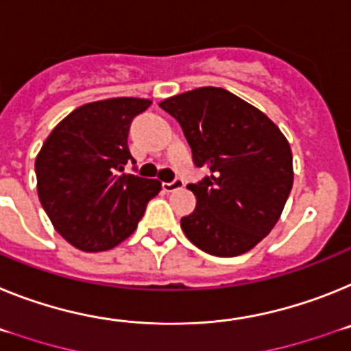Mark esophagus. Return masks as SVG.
Wrapping results in <instances>:
<instances>
[{"label":"esophagus","mask_w":351,"mask_h":351,"mask_svg":"<svg viewBox=\"0 0 351 351\" xmlns=\"http://www.w3.org/2000/svg\"><path fill=\"white\" fill-rule=\"evenodd\" d=\"M184 185V182L180 178H175L173 182H164L162 184V189L166 191V193H171V191H176V189H180Z\"/></svg>","instance_id":"1"}]
</instances>
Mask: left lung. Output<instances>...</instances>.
Returning <instances> with one entry per match:
<instances>
[{"instance_id":"left-lung-1","label":"left lung","mask_w":351,"mask_h":351,"mask_svg":"<svg viewBox=\"0 0 351 351\" xmlns=\"http://www.w3.org/2000/svg\"><path fill=\"white\" fill-rule=\"evenodd\" d=\"M180 123L193 160L210 175L191 184L196 208L182 230L201 251H251L281 217L293 185V157L267 114L222 88H196L158 104Z\"/></svg>"}]
</instances>
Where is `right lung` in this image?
Masks as SVG:
<instances>
[{
	"mask_svg": "<svg viewBox=\"0 0 351 351\" xmlns=\"http://www.w3.org/2000/svg\"><path fill=\"white\" fill-rule=\"evenodd\" d=\"M150 100L84 104L49 134L35 160L36 191L54 230L74 247L108 251L134 233L160 182L123 173L130 123Z\"/></svg>",
	"mask_w": 351,
	"mask_h": 351,
	"instance_id": "obj_1",
	"label": "right lung"
}]
</instances>
